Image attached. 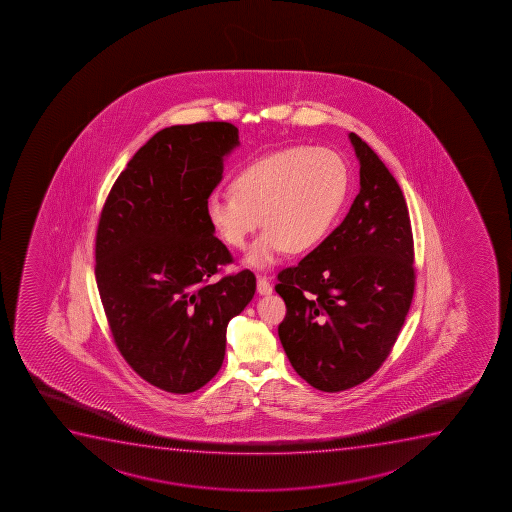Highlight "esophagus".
<instances>
[{
  "label": "esophagus",
  "instance_id": "obj_1",
  "mask_svg": "<svg viewBox=\"0 0 512 512\" xmlns=\"http://www.w3.org/2000/svg\"><path fill=\"white\" fill-rule=\"evenodd\" d=\"M257 291L260 295H271L272 284L269 283V279L265 276H257Z\"/></svg>",
  "mask_w": 512,
  "mask_h": 512
}]
</instances>
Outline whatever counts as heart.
I'll list each match as a JSON object with an SVG mask.
<instances>
[{"label": "heart", "instance_id": "1", "mask_svg": "<svg viewBox=\"0 0 512 512\" xmlns=\"http://www.w3.org/2000/svg\"><path fill=\"white\" fill-rule=\"evenodd\" d=\"M349 171L327 147H286L253 159L231 178V195H212L205 217L217 236L245 250L250 236L265 229L248 253V264L267 267L288 250L307 253L325 240L348 197Z\"/></svg>", "mask_w": 512, "mask_h": 512}]
</instances>
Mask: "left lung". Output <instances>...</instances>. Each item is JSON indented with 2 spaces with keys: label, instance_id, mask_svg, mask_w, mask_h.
I'll return each instance as SVG.
<instances>
[{
  "label": "left lung",
  "instance_id": "obj_1",
  "mask_svg": "<svg viewBox=\"0 0 512 512\" xmlns=\"http://www.w3.org/2000/svg\"><path fill=\"white\" fill-rule=\"evenodd\" d=\"M360 193L348 216L295 267L277 274V327L301 379L339 392L370 379L391 353L415 293V248L403 190L367 142L349 133Z\"/></svg>",
  "mask_w": 512,
  "mask_h": 512
}]
</instances>
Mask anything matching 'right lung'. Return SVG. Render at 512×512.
<instances>
[{
	"label": "right lung",
	"instance_id": "right-lung-1",
	"mask_svg": "<svg viewBox=\"0 0 512 512\" xmlns=\"http://www.w3.org/2000/svg\"><path fill=\"white\" fill-rule=\"evenodd\" d=\"M236 145L238 128L226 121L164 128L128 161L99 217L97 289L116 348L173 394L219 372L228 322L255 295L248 269L211 281L233 257L205 204Z\"/></svg>",
	"mask_w": 512,
	"mask_h": 512
}]
</instances>
